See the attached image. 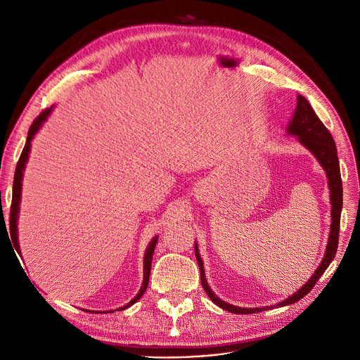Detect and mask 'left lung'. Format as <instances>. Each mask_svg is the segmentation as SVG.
Here are the masks:
<instances>
[{
	"label": "left lung",
	"mask_w": 360,
	"mask_h": 360,
	"mask_svg": "<svg viewBox=\"0 0 360 360\" xmlns=\"http://www.w3.org/2000/svg\"><path fill=\"white\" fill-rule=\"evenodd\" d=\"M288 134L296 136L299 143L304 144L311 153L316 158V160L321 163V166L324 167L327 178H328V188H330V201H331V229L328 235V243H327V250L326 255L321 261L318 269L312 274V277L302 286L296 293L289 296L283 302L273 307H266V308H239L235 305L228 304V302L221 300L214 295V292L210 289L209 283L205 280V273H204V266H202V259L198 252L197 243L194 245L195 250V258L200 267V274H201V285L205 293L209 295V297L214 302L217 307L221 309L232 312V314H255V312H262L267 311L270 308H277V307H286L292 305L295 302L300 300L305 295H308L312 288L316 285L318 278L324 274L327 267L330 266V262L334 259V255L337 252L338 247V232H340V216H342V207H343V185H342V175H340V163L337 158V147L334 143L333 136L330 134V131L326 128V125L321 122V120L316 117V113L314 112L312 106L309 102L302 96V94H297V105L293 113V118L289 122L288 127Z\"/></svg>",
	"instance_id": "obj_1"
}]
</instances>
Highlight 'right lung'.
Masks as SVG:
<instances>
[{
  "label": "right lung",
  "instance_id": "obj_1",
  "mask_svg": "<svg viewBox=\"0 0 360 360\" xmlns=\"http://www.w3.org/2000/svg\"><path fill=\"white\" fill-rule=\"evenodd\" d=\"M52 112V106L51 108H46L45 110H42L39 113V117H37L33 124L30 125L29 128V132H27V140H26V144H25V148L22 151L20 155V159H18L17 162V167H15V174H14V182H13V198H11V210H10V233H11V240H13V247L15 248V251L20 254V247H18V239H17V217H18V212H20V195H22V181H23V170H25V166H26V162L29 159V153H30V143L34 137V134L37 131H39V128L42 127V124L48 120L49 113ZM156 243H158V236L153 238L150 240L148 247L146 250V254H144V278H143V286L140 289V292L137 293V296L132 299L129 304H127L125 307L120 308L121 311L129 308L131 305H134L136 302L144 295L146 289H147V285H148V277H150V269H151V258H153V252H155V248H156ZM108 312V311H106ZM112 312V311H109Z\"/></svg>",
  "mask_w": 360,
  "mask_h": 360
}]
</instances>
